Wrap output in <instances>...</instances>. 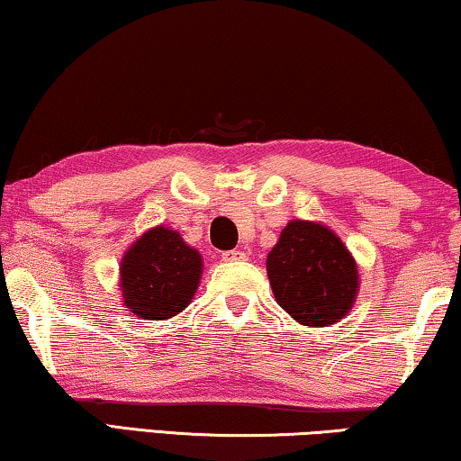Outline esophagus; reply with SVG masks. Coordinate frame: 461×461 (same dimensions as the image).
<instances>
[{
    "mask_svg": "<svg viewBox=\"0 0 461 461\" xmlns=\"http://www.w3.org/2000/svg\"><path fill=\"white\" fill-rule=\"evenodd\" d=\"M222 259L224 262H243V259H247V256L241 249H232V251H224Z\"/></svg>",
    "mask_w": 461,
    "mask_h": 461,
    "instance_id": "34e87169",
    "label": "esophagus"
}]
</instances>
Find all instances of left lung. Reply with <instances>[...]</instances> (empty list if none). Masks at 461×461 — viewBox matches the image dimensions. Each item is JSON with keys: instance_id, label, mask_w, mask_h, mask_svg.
<instances>
[{"instance_id": "obj_1", "label": "left lung", "mask_w": 461, "mask_h": 461, "mask_svg": "<svg viewBox=\"0 0 461 461\" xmlns=\"http://www.w3.org/2000/svg\"><path fill=\"white\" fill-rule=\"evenodd\" d=\"M276 303L303 326H330L351 312L359 291L353 253L335 230L291 220L266 259Z\"/></svg>"}]
</instances>
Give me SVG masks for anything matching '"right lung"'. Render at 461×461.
<instances>
[{
    "label": "right lung",
    "mask_w": 461,
    "mask_h": 461,
    "mask_svg": "<svg viewBox=\"0 0 461 461\" xmlns=\"http://www.w3.org/2000/svg\"><path fill=\"white\" fill-rule=\"evenodd\" d=\"M202 272V253L181 232L153 226L120 259L122 305L141 320H168L193 302Z\"/></svg>",
    "instance_id": "obj_1"
}]
</instances>
